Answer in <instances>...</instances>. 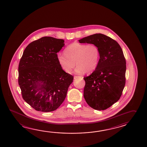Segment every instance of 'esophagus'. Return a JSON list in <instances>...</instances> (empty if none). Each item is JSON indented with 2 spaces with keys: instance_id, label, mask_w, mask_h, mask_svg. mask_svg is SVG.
Segmentation results:
<instances>
[{
  "instance_id": "esophagus-1",
  "label": "esophagus",
  "mask_w": 147,
  "mask_h": 147,
  "mask_svg": "<svg viewBox=\"0 0 147 147\" xmlns=\"http://www.w3.org/2000/svg\"><path fill=\"white\" fill-rule=\"evenodd\" d=\"M82 77H80V76H74V79H76L78 78H82Z\"/></svg>"
}]
</instances>
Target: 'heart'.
Returning a JSON list of instances; mask_svg holds the SVG:
<instances>
[{
    "label": "heart",
    "mask_w": 147,
    "mask_h": 147,
    "mask_svg": "<svg viewBox=\"0 0 147 147\" xmlns=\"http://www.w3.org/2000/svg\"><path fill=\"white\" fill-rule=\"evenodd\" d=\"M100 52L98 46L93 44H85L74 42L65 49V53H59L58 61L62 68L70 73L76 65L75 72L78 74L93 71L98 67Z\"/></svg>",
    "instance_id": "obj_1"
}]
</instances>
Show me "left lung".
I'll use <instances>...</instances> for the list:
<instances>
[{
	"label": "left lung",
	"instance_id": "left-lung-1",
	"mask_svg": "<svg viewBox=\"0 0 147 147\" xmlns=\"http://www.w3.org/2000/svg\"><path fill=\"white\" fill-rule=\"evenodd\" d=\"M79 42L94 44L100 52L98 67L89 76L84 77V99L93 109H107L119 100L125 85L123 52L116 40L101 33L81 38Z\"/></svg>",
	"mask_w": 147,
	"mask_h": 147
}]
</instances>
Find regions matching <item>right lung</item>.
I'll return each instance as SVG.
<instances>
[{
  "label": "right lung",
  "instance_id": "right-lung-1",
  "mask_svg": "<svg viewBox=\"0 0 147 147\" xmlns=\"http://www.w3.org/2000/svg\"><path fill=\"white\" fill-rule=\"evenodd\" d=\"M64 40L45 36L29 44L23 52L18 82L24 100L38 111L57 109L65 100L73 76L63 71L57 53Z\"/></svg>",
  "mask_w": 147,
  "mask_h": 147
}]
</instances>
